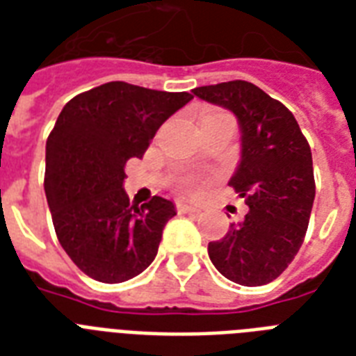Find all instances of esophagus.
Instances as JSON below:
<instances>
[{
    "instance_id": "1",
    "label": "esophagus",
    "mask_w": 356,
    "mask_h": 356,
    "mask_svg": "<svg viewBox=\"0 0 356 356\" xmlns=\"http://www.w3.org/2000/svg\"><path fill=\"white\" fill-rule=\"evenodd\" d=\"M177 211L179 212H200L201 207L192 205V203H184V201H179V203H177Z\"/></svg>"
}]
</instances>
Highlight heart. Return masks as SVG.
Returning a JSON list of instances; mask_svg holds the SVG:
<instances>
[{"mask_svg": "<svg viewBox=\"0 0 356 356\" xmlns=\"http://www.w3.org/2000/svg\"><path fill=\"white\" fill-rule=\"evenodd\" d=\"M188 186H190V184H188Z\"/></svg>", "mask_w": 356, "mask_h": 356, "instance_id": "1", "label": "heart"}]
</instances>
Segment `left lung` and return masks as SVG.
<instances>
[{
	"label": "left lung",
	"instance_id": "1",
	"mask_svg": "<svg viewBox=\"0 0 356 356\" xmlns=\"http://www.w3.org/2000/svg\"><path fill=\"white\" fill-rule=\"evenodd\" d=\"M192 92L236 116L240 161L229 184L249 207L222 240L209 242V257L229 281L268 284L298 254L309 227L316 195L309 142L293 114L253 83L229 81Z\"/></svg>",
	"mask_w": 356,
	"mask_h": 356
}]
</instances>
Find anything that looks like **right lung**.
<instances>
[{"instance_id": "obj_1", "label": "right lung", "mask_w": 356, "mask_h": 356, "mask_svg": "<svg viewBox=\"0 0 356 356\" xmlns=\"http://www.w3.org/2000/svg\"><path fill=\"white\" fill-rule=\"evenodd\" d=\"M190 99L113 81L70 99L46 142L47 205L58 242L83 273L102 282L133 279L155 260L162 229L177 211L155 195L138 207L123 190L125 162Z\"/></svg>"}]
</instances>
